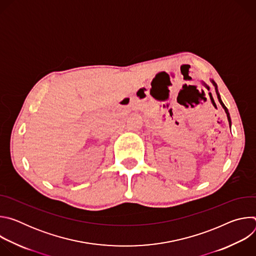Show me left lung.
<instances>
[{"label":"left lung","instance_id":"1","mask_svg":"<svg viewBox=\"0 0 256 256\" xmlns=\"http://www.w3.org/2000/svg\"><path fill=\"white\" fill-rule=\"evenodd\" d=\"M210 82L212 83V85L214 86V90H216V96H218V102H220V104L222 105V107L224 108V110H225V112H226V114H227V118H228V122H229V124H230V126H231V118H230V114H229V112H228V109H227V107L225 106V104L223 103V101H222V99H221V96H220V94H218V86H216V84L214 83V80H210Z\"/></svg>","mask_w":256,"mask_h":256}]
</instances>
